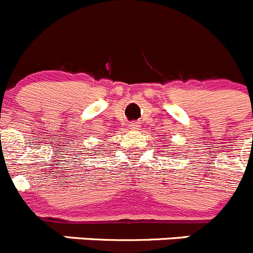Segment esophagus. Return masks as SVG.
<instances>
[{
  "instance_id": "34e87169",
  "label": "esophagus",
  "mask_w": 253,
  "mask_h": 253,
  "mask_svg": "<svg viewBox=\"0 0 253 253\" xmlns=\"http://www.w3.org/2000/svg\"><path fill=\"white\" fill-rule=\"evenodd\" d=\"M138 128H140V124L138 122H131L129 124V129L131 131H138Z\"/></svg>"
}]
</instances>
